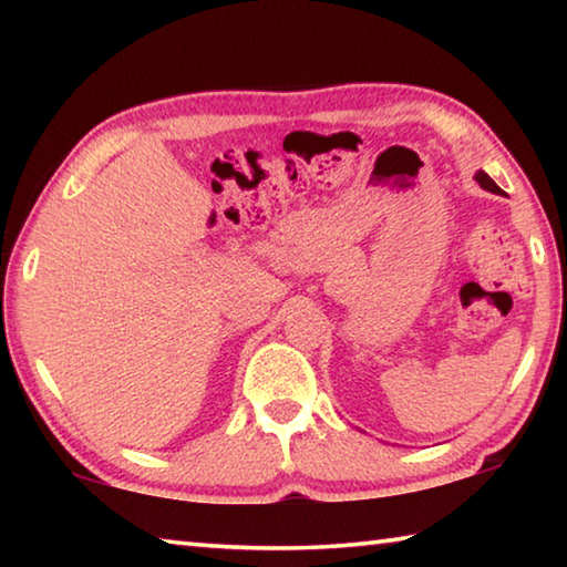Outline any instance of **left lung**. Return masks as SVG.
I'll use <instances>...</instances> for the list:
<instances>
[{"label":"left lung","instance_id":"8db88e82","mask_svg":"<svg viewBox=\"0 0 567 567\" xmlns=\"http://www.w3.org/2000/svg\"><path fill=\"white\" fill-rule=\"evenodd\" d=\"M475 179L480 182V187H483V189H491V192H501V187H497V185H495V182H493L491 177H487L483 169H480V172H475Z\"/></svg>","mask_w":567,"mask_h":567}]
</instances>
